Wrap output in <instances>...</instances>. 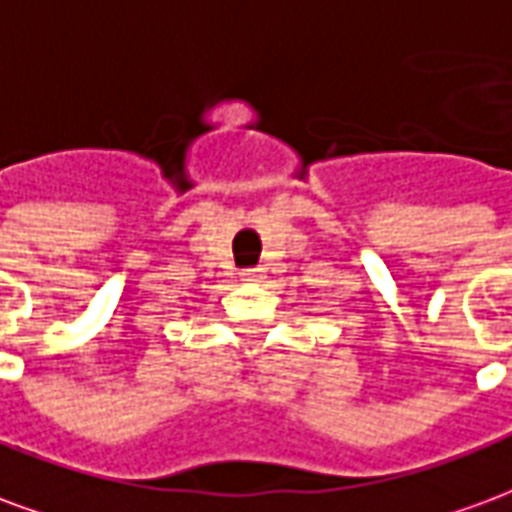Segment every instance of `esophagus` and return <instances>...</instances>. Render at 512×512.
Masks as SVG:
<instances>
[{"label": "esophagus", "instance_id": "esophagus-1", "mask_svg": "<svg viewBox=\"0 0 512 512\" xmlns=\"http://www.w3.org/2000/svg\"><path fill=\"white\" fill-rule=\"evenodd\" d=\"M241 279L244 282H257V279H263V271L260 268H246V271H241Z\"/></svg>", "mask_w": 512, "mask_h": 512}]
</instances>
